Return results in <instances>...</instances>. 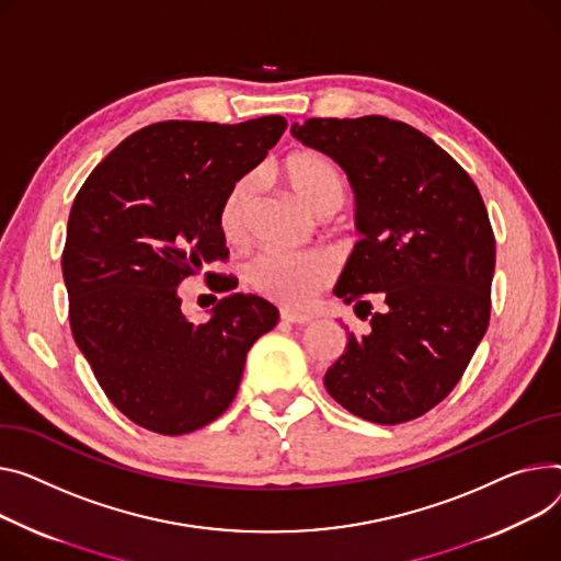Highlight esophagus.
Masks as SVG:
<instances>
[{
    "label": "esophagus",
    "instance_id": "obj_1",
    "mask_svg": "<svg viewBox=\"0 0 561 561\" xmlns=\"http://www.w3.org/2000/svg\"><path fill=\"white\" fill-rule=\"evenodd\" d=\"M279 316H282L284 322H290V324H309L311 322L309 313H297V311H290V309H282Z\"/></svg>",
    "mask_w": 561,
    "mask_h": 561
}]
</instances>
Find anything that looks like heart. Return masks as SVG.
<instances>
[{"instance_id": "heart-1", "label": "heart", "mask_w": 561, "mask_h": 561, "mask_svg": "<svg viewBox=\"0 0 561 561\" xmlns=\"http://www.w3.org/2000/svg\"><path fill=\"white\" fill-rule=\"evenodd\" d=\"M282 173L295 196L313 214L331 216L345 203V180L324 156L300 151L290 156ZM254 198V178H239L222 198L218 209V226L228 241H241ZM248 284L286 307H307L322 293L333 277V261L324 252H284L264 250L252 256L245 268Z\"/></svg>"}]
</instances>
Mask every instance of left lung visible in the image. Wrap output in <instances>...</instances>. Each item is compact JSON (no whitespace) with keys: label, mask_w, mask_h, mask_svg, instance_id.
Masks as SVG:
<instances>
[{"label":"left lung","mask_w":561,"mask_h":561,"mask_svg":"<svg viewBox=\"0 0 561 561\" xmlns=\"http://www.w3.org/2000/svg\"><path fill=\"white\" fill-rule=\"evenodd\" d=\"M293 137L329 156L356 196L354 245L333 293L360 318L324 375L327 392L375 424L422 417L449 394L482 341L492 311L496 243L469 173L403 122L307 119Z\"/></svg>","instance_id":"8db88e82"}]
</instances>
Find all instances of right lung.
I'll return each mask as SVG.
<instances>
[{
    "mask_svg": "<svg viewBox=\"0 0 561 561\" xmlns=\"http://www.w3.org/2000/svg\"><path fill=\"white\" fill-rule=\"evenodd\" d=\"M286 130L279 115L243 124L160 122L126 137L73 198L62 277L69 327L105 397L141 428L184 435L226 413L259 335L279 311L230 293L209 320H186L178 286L226 261L218 209ZM216 300V297H214Z\"/></svg>",
    "mask_w": 561,
    "mask_h": 561,
    "instance_id": "right-lung-1",
    "label": "right lung"
}]
</instances>
